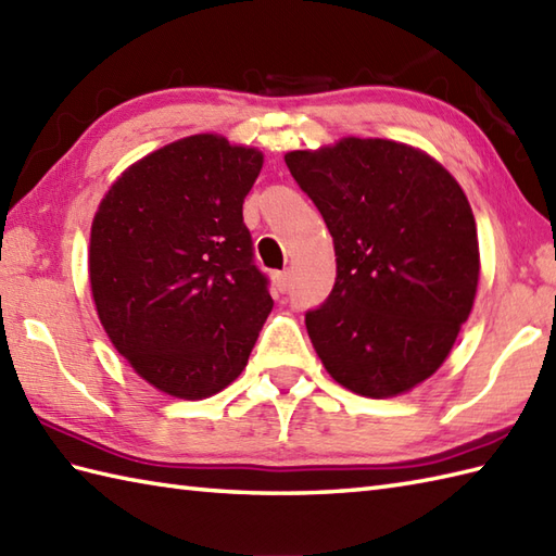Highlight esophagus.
<instances>
[{
    "label": "esophagus",
    "instance_id": "esophagus-1",
    "mask_svg": "<svg viewBox=\"0 0 556 556\" xmlns=\"http://www.w3.org/2000/svg\"><path fill=\"white\" fill-rule=\"evenodd\" d=\"M271 281H275L277 291L285 293V291L289 289V269H285V271H275V275H271Z\"/></svg>",
    "mask_w": 556,
    "mask_h": 556
}]
</instances>
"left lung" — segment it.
<instances>
[{"label": "left lung", "instance_id": "1", "mask_svg": "<svg viewBox=\"0 0 556 556\" xmlns=\"http://www.w3.org/2000/svg\"><path fill=\"white\" fill-rule=\"evenodd\" d=\"M334 241L337 281L305 313L317 356L361 396L408 392L440 368L473 308V210L442 164L382 138L285 157Z\"/></svg>", "mask_w": 556, "mask_h": 556}]
</instances>
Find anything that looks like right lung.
<instances>
[{
	"label": "right lung",
	"instance_id": "add662e5",
	"mask_svg": "<svg viewBox=\"0 0 556 556\" xmlns=\"http://www.w3.org/2000/svg\"><path fill=\"white\" fill-rule=\"evenodd\" d=\"M263 155L219 136L164 146L126 169L90 231V287L116 351L179 399L222 392L245 368L267 315L243 200Z\"/></svg>",
	"mask_w": 556,
	"mask_h": 556
}]
</instances>
